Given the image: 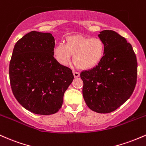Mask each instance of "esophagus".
Segmentation results:
<instances>
[{
  "label": "esophagus",
  "instance_id": "1",
  "mask_svg": "<svg viewBox=\"0 0 146 146\" xmlns=\"http://www.w3.org/2000/svg\"><path fill=\"white\" fill-rule=\"evenodd\" d=\"M73 74H74V76L75 78H77L78 76H80V74L77 72H73Z\"/></svg>",
  "mask_w": 146,
  "mask_h": 146
}]
</instances>
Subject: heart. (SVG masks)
I'll use <instances>...</instances> for the list:
<instances>
[{
  "label": "heart",
  "mask_w": 146,
  "mask_h": 146,
  "mask_svg": "<svg viewBox=\"0 0 146 146\" xmlns=\"http://www.w3.org/2000/svg\"><path fill=\"white\" fill-rule=\"evenodd\" d=\"M106 51L104 42L99 38L72 36L66 38L65 44L58 43L53 49L54 58L66 66L74 55L73 60L80 69L88 70L97 65L104 58Z\"/></svg>",
  "instance_id": "1"
}]
</instances>
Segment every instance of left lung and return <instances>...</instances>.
<instances>
[{"instance_id": "left-lung-1", "label": "left lung", "mask_w": 146, "mask_h": 146, "mask_svg": "<svg viewBox=\"0 0 146 146\" xmlns=\"http://www.w3.org/2000/svg\"><path fill=\"white\" fill-rule=\"evenodd\" d=\"M98 36L105 44L104 58L80 76L88 107L105 114L117 110L132 95L137 83V61L132 45L116 32L104 30Z\"/></svg>"}]
</instances>
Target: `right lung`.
<instances>
[{"label": "right lung", "instance_id": "add662e5", "mask_svg": "<svg viewBox=\"0 0 146 146\" xmlns=\"http://www.w3.org/2000/svg\"><path fill=\"white\" fill-rule=\"evenodd\" d=\"M54 41L52 34L32 31L13 50L9 69L12 92L24 108L34 114L58 112L74 79L72 70L54 57Z\"/></svg>", "mask_w": 146, "mask_h": 146}]
</instances>
